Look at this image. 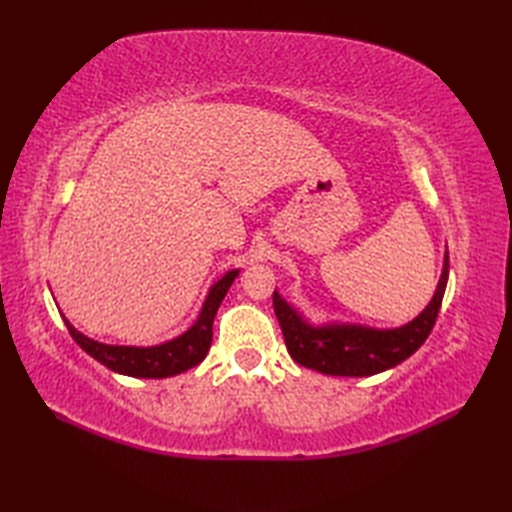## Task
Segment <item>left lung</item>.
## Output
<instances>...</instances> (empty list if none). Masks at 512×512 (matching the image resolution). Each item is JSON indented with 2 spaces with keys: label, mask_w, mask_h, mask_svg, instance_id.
Wrapping results in <instances>:
<instances>
[{
  "label": "left lung",
  "mask_w": 512,
  "mask_h": 512,
  "mask_svg": "<svg viewBox=\"0 0 512 512\" xmlns=\"http://www.w3.org/2000/svg\"><path fill=\"white\" fill-rule=\"evenodd\" d=\"M449 279V250L444 253L436 292L416 319L400 328H369L361 323H310L290 303L273 292L277 321L290 356L303 367L328 376H374L405 361L427 341L442 306Z\"/></svg>",
  "instance_id": "1"
}]
</instances>
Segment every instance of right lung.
I'll list each match as a JSON object with an SVG mask.
<instances>
[{"mask_svg":"<svg viewBox=\"0 0 512 512\" xmlns=\"http://www.w3.org/2000/svg\"><path fill=\"white\" fill-rule=\"evenodd\" d=\"M239 275V268L228 270L215 284L209 288L198 319L187 332L171 341L151 347H136V345H107L94 341L90 336L79 332L74 325L63 317L65 328L70 330L72 339L81 345V350L88 352L96 361L103 363L112 372L134 376V378H169L187 372V369L200 365L204 356L209 354L213 341V319L220 308L222 299L226 297L228 288Z\"/></svg>","mask_w":512,"mask_h":512,"instance_id":"obj_1","label":"right lung"}]
</instances>
